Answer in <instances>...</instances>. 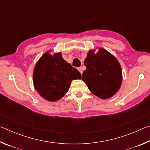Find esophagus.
I'll use <instances>...</instances> for the list:
<instances>
[{
  "instance_id": "obj_1",
  "label": "esophagus",
  "mask_w": 150,
  "mask_h": 150,
  "mask_svg": "<svg viewBox=\"0 0 150 150\" xmlns=\"http://www.w3.org/2000/svg\"><path fill=\"white\" fill-rule=\"evenodd\" d=\"M78 70H79V72L81 73V74L82 75V73H83V68H82V67H79V68H78Z\"/></svg>"
}]
</instances>
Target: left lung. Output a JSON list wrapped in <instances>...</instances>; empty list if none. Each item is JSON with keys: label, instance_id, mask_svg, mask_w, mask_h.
I'll return each mask as SVG.
<instances>
[{"label": "left lung", "instance_id": "left-lung-1", "mask_svg": "<svg viewBox=\"0 0 150 150\" xmlns=\"http://www.w3.org/2000/svg\"><path fill=\"white\" fill-rule=\"evenodd\" d=\"M87 67L82 79L94 95L103 99L112 96L119 90L122 76L117 59L107 51L100 48L97 54L88 53L84 62Z\"/></svg>", "mask_w": 150, "mask_h": 150}]
</instances>
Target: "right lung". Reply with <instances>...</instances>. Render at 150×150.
Returning <instances> with one entry per match:
<instances>
[{"instance_id":"obj_1","label":"right lung","mask_w":150,"mask_h":150,"mask_svg":"<svg viewBox=\"0 0 150 150\" xmlns=\"http://www.w3.org/2000/svg\"><path fill=\"white\" fill-rule=\"evenodd\" d=\"M81 79V73L58 53L52 56L45 53L35 65L33 80L35 89L43 98L55 101L64 96L73 79Z\"/></svg>"}]
</instances>
